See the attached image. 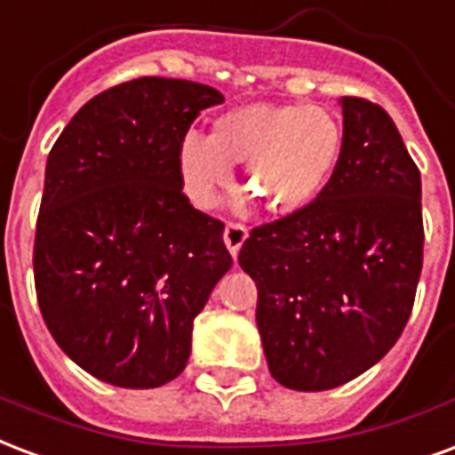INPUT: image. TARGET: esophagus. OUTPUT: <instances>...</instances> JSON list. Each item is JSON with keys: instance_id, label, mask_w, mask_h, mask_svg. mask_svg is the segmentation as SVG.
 Returning a JSON list of instances; mask_svg holds the SVG:
<instances>
[{"instance_id": "esophagus-1", "label": "esophagus", "mask_w": 455, "mask_h": 455, "mask_svg": "<svg viewBox=\"0 0 455 455\" xmlns=\"http://www.w3.org/2000/svg\"><path fill=\"white\" fill-rule=\"evenodd\" d=\"M247 237H249V230L242 223H228V225H225L223 240H225V247L230 249L232 256L240 254L242 244H244V240H247Z\"/></svg>"}]
</instances>
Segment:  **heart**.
Wrapping results in <instances>:
<instances>
[{
    "label": "heart",
    "mask_w": 455,
    "mask_h": 455,
    "mask_svg": "<svg viewBox=\"0 0 455 455\" xmlns=\"http://www.w3.org/2000/svg\"><path fill=\"white\" fill-rule=\"evenodd\" d=\"M340 119L319 105L249 102L213 119L211 134L189 132L180 146V175L196 206H213L218 191L244 163V191L268 215L312 206L343 156Z\"/></svg>",
    "instance_id": "1"
}]
</instances>
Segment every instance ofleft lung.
Returning <instances> with one entry per match:
<instances>
[{
  "mask_svg": "<svg viewBox=\"0 0 455 455\" xmlns=\"http://www.w3.org/2000/svg\"><path fill=\"white\" fill-rule=\"evenodd\" d=\"M343 156L312 206L259 225L240 266L278 384L326 391L377 364L412 312L422 271V182L394 119L340 98Z\"/></svg>",
  "mask_w": 455,
  "mask_h": 455,
  "instance_id": "obj_1",
  "label": "left lung"
}]
</instances>
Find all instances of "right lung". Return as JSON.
<instances>
[{
    "label": "right lung",
    "mask_w": 455,
    "mask_h": 455,
    "mask_svg": "<svg viewBox=\"0 0 455 455\" xmlns=\"http://www.w3.org/2000/svg\"><path fill=\"white\" fill-rule=\"evenodd\" d=\"M215 88L143 76L102 91L45 167L33 249L37 305L81 370L122 388L182 374L191 329L230 271L225 225L182 194L180 146Z\"/></svg>",
    "instance_id": "obj_1"
}]
</instances>
